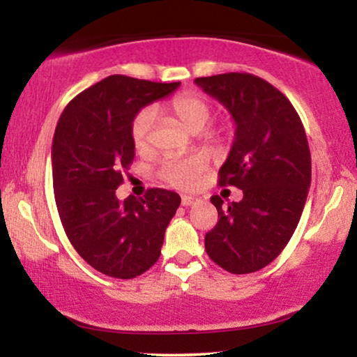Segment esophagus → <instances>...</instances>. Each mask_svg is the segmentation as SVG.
Listing matches in <instances>:
<instances>
[{"label": "esophagus", "mask_w": 357, "mask_h": 357, "mask_svg": "<svg viewBox=\"0 0 357 357\" xmlns=\"http://www.w3.org/2000/svg\"><path fill=\"white\" fill-rule=\"evenodd\" d=\"M195 203V198L190 195H182V206H192Z\"/></svg>", "instance_id": "1"}]
</instances>
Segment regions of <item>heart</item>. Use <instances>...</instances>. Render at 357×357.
<instances>
[{
  "label": "heart",
  "mask_w": 357,
  "mask_h": 357,
  "mask_svg": "<svg viewBox=\"0 0 357 357\" xmlns=\"http://www.w3.org/2000/svg\"><path fill=\"white\" fill-rule=\"evenodd\" d=\"M164 112L177 119L192 133H202L211 121L213 107L206 97L198 92H182L164 104ZM155 114L151 107L139 110L131 123V139L138 153H148L153 141ZM226 135L224 128H213L203 132V138L218 143ZM208 167V160L203 155H187V158H167L162 160L159 177L174 187H192Z\"/></svg>",
  "instance_id": "1"
}]
</instances>
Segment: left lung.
I'll list each match as a JSON object with an SVG mask.
<instances>
[{"label": "left lung", "instance_id": "8db88e82", "mask_svg": "<svg viewBox=\"0 0 357 357\" xmlns=\"http://www.w3.org/2000/svg\"><path fill=\"white\" fill-rule=\"evenodd\" d=\"M195 82L234 119L236 139L219 169V185L243 193L227 208L218 195L211 197L219 221L204 237V248L226 271L247 275L270 265L299 224L312 177L304 125L281 91L250 73Z\"/></svg>", "mask_w": 357, "mask_h": 357}]
</instances>
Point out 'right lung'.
Listing matches in <instances>:
<instances>
[{
  "instance_id": "obj_1",
  "label": "right lung",
  "mask_w": 357,
  "mask_h": 357,
  "mask_svg": "<svg viewBox=\"0 0 357 357\" xmlns=\"http://www.w3.org/2000/svg\"><path fill=\"white\" fill-rule=\"evenodd\" d=\"M180 82L105 77L77 94L58 120L52 144L55 202L71 245L97 271L131 280L159 260L180 197L149 188L144 198H116L135 159L131 123Z\"/></svg>"
}]
</instances>
